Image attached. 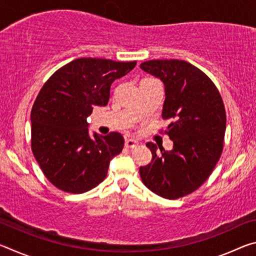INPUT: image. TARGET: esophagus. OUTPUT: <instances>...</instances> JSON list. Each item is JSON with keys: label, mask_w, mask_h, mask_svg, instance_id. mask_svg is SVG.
<instances>
[{"label": "esophagus", "mask_w": 256, "mask_h": 256, "mask_svg": "<svg viewBox=\"0 0 256 256\" xmlns=\"http://www.w3.org/2000/svg\"><path fill=\"white\" fill-rule=\"evenodd\" d=\"M138 146V142L136 140H134V138H126V140H125V146H126V148L134 149L136 148Z\"/></svg>", "instance_id": "34e87169"}]
</instances>
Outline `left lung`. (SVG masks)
<instances>
[{"mask_svg": "<svg viewBox=\"0 0 256 256\" xmlns=\"http://www.w3.org/2000/svg\"><path fill=\"white\" fill-rule=\"evenodd\" d=\"M141 70L164 86L162 118L172 120L164 133L170 151L148 142L152 159L140 167L144 184L157 196L175 200L194 192L209 178L222 156L226 131L222 98L206 73L182 60H152Z\"/></svg>", "mask_w": 256, "mask_h": 256, "instance_id": "1", "label": "left lung"}]
</instances>
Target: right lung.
<instances>
[{
    "mask_svg": "<svg viewBox=\"0 0 256 256\" xmlns=\"http://www.w3.org/2000/svg\"><path fill=\"white\" fill-rule=\"evenodd\" d=\"M136 62L81 58L58 68L34 102L32 149L52 184L80 194L106 178L110 160L120 154L118 132L89 136L86 118L94 106H106L112 82L132 71Z\"/></svg>",
    "mask_w": 256,
    "mask_h": 256,
    "instance_id": "right-lung-1",
    "label": "right lung"
}]
</instances>
